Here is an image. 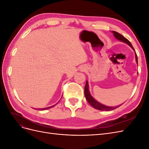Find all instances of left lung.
Masks as SVG:
<instances>
[{"label":"left lung","mask_w":149,"mask_h":149,"mask_svg":"<svg viewBox=\"0 0 149 149\" xmlns=\"http://www.w3.org/2000/svg\"><path fill=\"white\" fill-rule=\"evenodd\" d=\"M112 32L113 33V35H114V37L120 40V41H121V42L127 43L128 45H129L134 50V48H133L131 43H130L127 38H125L124 37H123V35H120L118 32H117V31H112ZM136 60L137 63L138 64L137 56L136 53ZM84 96H85L86 99V100L88 101V102H89V104L90 105H91L92 107H93L94 108H95V109H98V110H100V111H112V110H114V109H116V108H118V107H119L120 106L122 105L121 104L120 106H116V107L107 106H105V105H103V104H101V103H100L99 102H97V101H96L92 97V96L91 95V94H90V93H89V85H88V81H86V85H85V88H84Z\"/></svg>","instance_id":"left-lung-1"}]
</instances>
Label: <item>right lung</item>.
<instances>
[{
    "label": "right lung",
    "instance_id": "1",
    "mask_svg": "<svg viewBox=\"0 0 149 149\" xmlns=\"http://www.w3.org/2000/svg\"><path fill=\"white\" fill-rule=\"evenodd\" d=\"M58 103V102H57ZM56 103V104H57ZM56 104H55L54 106H50V107H46V108H42V109H38L39 110H40V111H43V110H46V109H49V108H51V107H54L55 106Z\"/></svg>",
    "mask_w": 149,
    "mask_h": 149
}]
</instances>
